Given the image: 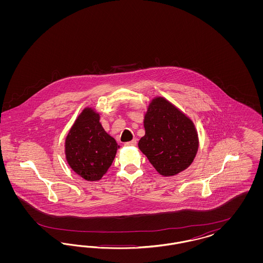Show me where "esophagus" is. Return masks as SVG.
I'll list each match as a JSON object with an SVG mask.
<instances>
[{
	"label": "esophagus",
	"instance_id": "esophagus-1",
	"mask_svg": "<svg viewBox=\"0 0 263 263\" xmlns=\"http://www.w3.org/2000/svg\"><path fill=\"white\" fill-rule=\"evenodd\" d=\"M136 144H137V141H136V139H134V140L130 141V142H126L124 145L127 146V147H133V146H136Z\"/></svg>",
	"mask_w": 263,
	"mask_h": 263
}]
</instances>
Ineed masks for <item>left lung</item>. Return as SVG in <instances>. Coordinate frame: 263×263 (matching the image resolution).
I'll return each instance as SVG.
<instances>
[{"instance_id":"1","label":"left lung","mask_w":263,"mask_h":263,"mask_svg":"<svg viewBox=\"0 0 263 263\" xmlns=\"http://www.w3.org/2000/svg\"><path fill=\"white\" fill-rule=\"evenodd\" d=\"M145 136L138 146L160 175L172 176L186 170L198 151L193 122L163 98L152 100L144 119Z\"/></svg>"}]
</instances>
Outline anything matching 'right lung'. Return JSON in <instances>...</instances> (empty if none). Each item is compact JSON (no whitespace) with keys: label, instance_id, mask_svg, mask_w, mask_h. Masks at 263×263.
I'll list each match as a JSON object with an SVG mask.
<instances>
[{"label":"right lung","instance_id":"right-lung-1","mask_svg":"<svg viewBox=\"0 0 263 263\" xmlns=\"http://www.w3.org/2000/svg\"><path fill=\"white\" fill-rule=\"evenodd\" d=\"M119 146L100 122V114L87 107L79 115L65 142L66 160L88 181L100 180L111 165Z\"/></svg>","mask_w":263,"mask_h":263}]
</instances>
